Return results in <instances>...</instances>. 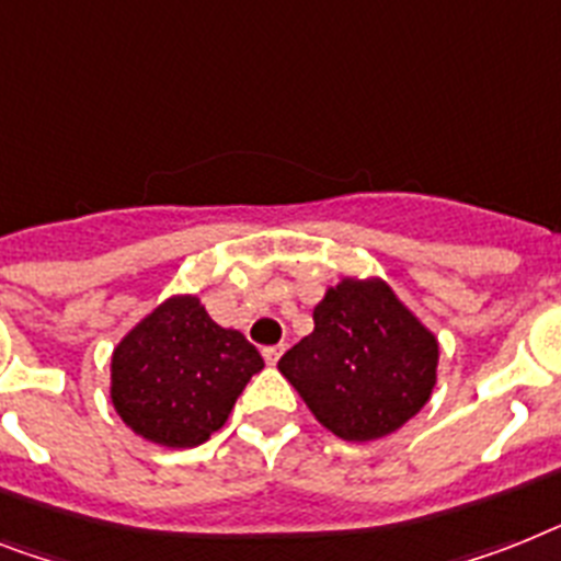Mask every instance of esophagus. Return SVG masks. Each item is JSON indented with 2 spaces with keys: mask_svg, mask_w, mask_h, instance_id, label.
Returning a JSON list of instances; mask_svg holds the SVG:
<instances>
[{
  "mask_svg": "<svg viewBox=\"0 0 561 561\" xmlns=\"http://www.w3.org/2000/svg\"><path fill=\"white\" fill-rule=\"evenodd\" d=\"M284 355V344L277 346H263V358H266V364H277V358Z\"/></svg>",
  "mask_w": 561,
  "mask_h": 561,
  "instance_id": "obj_1",
  "label": "esophagus"
}]
</instances>
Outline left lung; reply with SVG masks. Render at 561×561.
Masks as SVG:
<instances>
[{"label": "left lung", "mask_w": 561, "mask_h": 561, "mask_svg": "<svg viewBox=\"0 0 561 561\" xmlns=\"http://www.w3.org/2000/svg\"><path fill=\"white\" fill-rule=\"evenodd\" d=\"M314 330L277 369L344 442L396 433L436 387V335L381 277H344L314 307Z\"/></svg>", "instance_id": "1"}]
</instances>
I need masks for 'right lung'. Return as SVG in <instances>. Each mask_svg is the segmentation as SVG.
I'll return each instance as SVG.
<instances>
[{
	"instance_id": "1",
	"label": "right lung",
	"mask_w": 561,
	"mask_h": 561,
	"mask_svg": "<svg viewBox=\"0 0 561 561\" xmlns=\"http://www.w3.org/2000/svg\"><path fill=\"white\" fill-rule=\"evenodd\" d=\"M261 353L238 330L208 318L194 295H174L146 314L111 355V401L148 442L197 447L229 419Z\"/></svg>"
}]
</instances>
